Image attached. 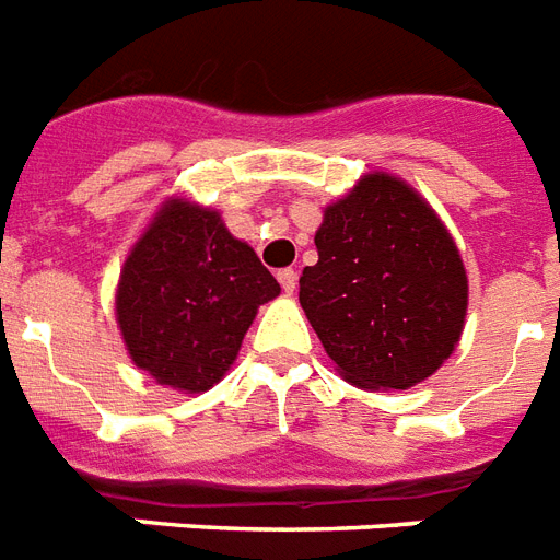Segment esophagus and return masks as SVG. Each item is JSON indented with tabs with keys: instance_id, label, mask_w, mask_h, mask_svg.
I'll list each match as a JSON object with an SVG mask.
<instances>
[{
	"instance_id": "esophagus-1",
	"label": "esophagus",
	"mask_w": 560,
	"mask_h": 560,
	"mask_svg": "<svg viewBox=\"0 0 560 560\" xmlns=\"http://www.w3.org/2000/svg\"><path fill=\"white\" fill-rule=\"evenodd\" d=\"M277 280H280V285H283L285 294H294V289H298V271H294V268H283V271H277Z\"/></svg>"
}]
</instances>
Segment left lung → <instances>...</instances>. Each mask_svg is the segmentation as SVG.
<instances>
[{
	"label": "left lung",
	"mask_w": 560,
	"mask_h": 560,
	"mask_svg": "<svg viewBox=\"0 0 560 560\" xmlns=\"http://www.w3.org/2000/svg\"><path fill=\"white\" fill-rule=\"evenodd\" d=\"M301 306L343 382L407 390L457 350L468 275L454 236L413 185L373 170L324 208Z\"/></svg>",
	"instance_id": "left-lung-1"
}]
</instances>
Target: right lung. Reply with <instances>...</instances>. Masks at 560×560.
Masks as SVG:
<instances>
[{
  "instance_id": "right-lung-1",
  "label": "right lung",
  "mask_w": 560,
  "mask_h": 560,
  "mask_svg": "<svg viewBox=\"0 0 560 560\" xmlns=\"http://www.w3.org/2000/svg\"><path fill=\"white\" fill-rule=\"evenodd\" d=\"M277 294L217 208L167 196L120 266L115 320L138 370L196 396L225 378L257 308Z\"/></svg>"
}]
</instances>
